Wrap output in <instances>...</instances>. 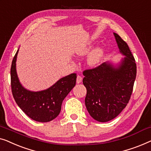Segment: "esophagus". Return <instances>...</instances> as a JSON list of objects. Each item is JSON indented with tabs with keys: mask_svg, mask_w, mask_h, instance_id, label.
Here are the masks:
<instances>
[{
	"mask_svg": "<svg viewBox=\"0 0 151 151\" xmlns=\"http://www.w3.org/2000/svg\"><path fill=\"white\" fill-rule=\"evenodd\" d=\"M82 77L79 75L77 76V77H76V83H80L82 81Z\"/></svg>",
	"mask_w": 151,
	"mask_h": 151,
	"instance_id": "esophagus-1",
	"label": "esophagus"
}]
</instances>
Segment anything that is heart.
Wrapping results in <instances>:
<instances>
[{
  "label": "heart",
  "instance_id": "heart-1",
  "mask_svg": "<svg viewBox=\"0 0 151 151\" xmlns=\"http://www.w3.org/2000/svg\"><path fill=\"white\" fill-rule=\"evenodd\" d=\"M94 44L92 42H88L79 46L75 50L76 55L84 57L88 55L94 47ZM105 50L103 46H98L90 52L87 57V64L90 67L95 68L100 65L105 57Z\"/></svg>",
  "mask_w": 151,
  "mask_h": 151
}]
</instances>
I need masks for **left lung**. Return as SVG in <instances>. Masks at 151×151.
Masks as SVG:
<instances>
[{
	"label": "left lung",
	"instance_id": "obj_1",
	"mask_svg": "<svg viewBox=\"0 0 151 151\" xmlns=\"http://www.w3.org/2000/svg\"><path fill=\"white\" fill-rule=\"evenodd\" d=\"M114 35L119 53L124 57L117 63L107 61L83 72L86 107L90 115L101 122L113 120L124 109L136 77V63L129 46L117 33Z\"/></svg>",
	"mask_w": 151,
	"mask_h": 151
}]
</instances>
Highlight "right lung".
Masks as SVG:
<instances>
[{
	"mask_svg": "<svg viewBox=\"0 0 151 151\" xmlns=\"http://www.w3.org/2000/svg\"><path fill=\"white\" fill-rule=\"evenodd\" d=\"M17 50L11 67V86L13 96L19 107L32 120L47 122L57 118L61 111V104L75 86L76 75L71 74L60 78L46 90L34 92L21 84L16 71Z\"/></svg>",
	"mask_w": 151,
	"mask_h": 151,
	"instance_id": "right-lung-1",
	"label": "right lung"
}]
</instances>
